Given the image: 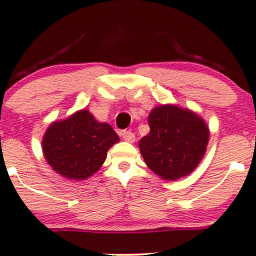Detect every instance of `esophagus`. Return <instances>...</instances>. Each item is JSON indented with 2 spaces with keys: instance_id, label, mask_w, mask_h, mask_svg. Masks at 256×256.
Wrapping results in <instances>:
<instances>
[{
  "instance_id": "1",
  "label": "esophagus",
  "mask_w": 256,
  "mask_h": 256,
  "mask_svg": "<svg viewBox=\"0 0 256 256\" xmlns=\"http://www.w3.org/2000/svg\"><path fill=\"white\" fill-rule=\"evenodd\" d=\"M121 136H122L124 141L126 142H130V144H132V142H135V135H134L131 131H122V134H121Z\"/></svg>"
}]
</instances>
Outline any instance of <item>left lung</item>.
Here are the masks:
<instances>
[{"instance_id": "obj_1", "label": "left lung", "mask_w": 256, "mask_h": 256, "mask_svg": "<svg viewBox=\"0 0 256 256\" xmlns=\"http://www.w3.org/2000/svg\"><path fill=\"white\" fill-rule=\"evenodd\" d=\"M150 132L140 140V152L147 166L164 180L189 176L202 160L210 128L195 112L174 104L153 108Z\"/></svg>"}]
</instances>
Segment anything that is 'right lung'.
I'll return each mask as SVG.
<instances>
[{
	"instance_id": "add662e5",
	"label": "right lung",
	"mask_w": 256,
	"mask_h": 256,
	"mask_svg": "<svg viewBox=\"0 0 256 256\" xmlns=\"http://www.w3.org/2000/svg\"><path fill=\"white\" fill-rule=\"evenodd\" d=\"M120 141L106 122H99L90 110H77L64 120H55L42 141L44 157L66 179L86 180L100 169L106 153Z\"/></svg>"
}]
</instances>
